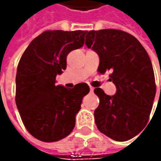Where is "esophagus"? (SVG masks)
Returning a JSON list of instances; mask_svg holds the SVG:
<instances>
[{"mask_svg": "<svg viewBox=\"0 0 161 161\" xmlns=\"http://www.w3.org/2000/svg\"><path fill=\"white\" fill-rule=\"evenodd\" d=\"M90 92H93V90H94V88H93V87H90Z\"/></svg>", "mask_w": 161, "mask_h": 161, "instance_id": "obj_1", "label": "esophagus"}]
</instances>
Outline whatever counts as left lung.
Masks as SVG:
<instances>
[{"label":"left lung","instance_id":"1","mask_svg":"<svg viewBox=\"0 0 161 161\" xmlns=\"http://www.w3.org/2000/svg\"><path fill=\"white\" fill-rule=\"evenodd\" d=\"M85 44L99 56L97 71L102 74L112 71L109 80L116 87L113 96L100 88L94 90L99 97L94 112L97 127L114 141L132 139L149 122L156 95L149 54L137 38L117 29L89 31Z\"/></svg>","mask_w":161,"mask_h":161}]
</instances>
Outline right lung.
I'll use <instances>...</instances> for the list:
<instances>
[{
  "label": "right lung",
  "mask_w": 161,
  "mask_h": 161,
  "mask_svg": "<svg viewBox=\"0 0 161 161\" xmlns=\"http://www.w3.org/2000/svg\"><path fill=\"white\" fill-rule=\"evenodd\" d=\"M87 31L47 30L31 41L22 54L16 75V105L32 136L46 142L69 135L82 98L90 92L87 83L72 89L55 85L57 74L66 69V57L84 45Z\"/></svg>",
  "instance_id": "obj_1"
}]
</instances>
